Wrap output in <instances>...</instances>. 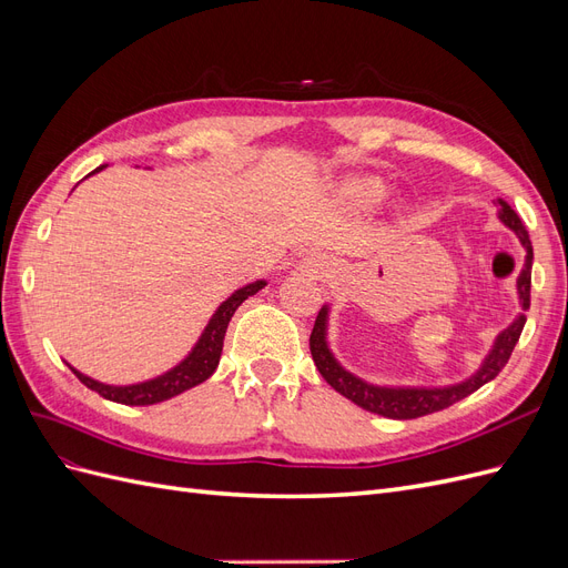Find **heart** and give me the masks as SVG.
Instances as JSON below:
<instances>
[{
	"mask_svg": "<svg viewBox=\"0 0 568 568\" xmlns=\"http://www.w3.org/2000/svg\"><path fill=\"white\" fill-rule=\"evenodd\" d=\"M348 194L363 205H374L386 196V184L376 178H359L348 184Z\"/></svg>",
	"mask_w": 568,
	"mask_h": 568,
	"instance_id": "heart-1",
	"label": "heart"
}]
</instances>
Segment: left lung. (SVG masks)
I'll use <instances>...</instances> for the list:
<instances>
[{
    "instance_id": "left-lung-1",
    "label": "left lung",
    "mask_w": 568,
    "mask_h": 568,
    "mask_svg": "<svg viewBox=\"0 0 568 568\" xmlns=\"http://www.w3.org/2000/svg\"><path fill=\"white\" fill-rule=\"evenodd\" d=\"M500 220L514 234L519 236L521 246L526 248V265L517 280V288H519L521 307L524 311H528L530 267H532L530 239H528L526 227L521 225L519 215L514 213L503 199H500ZM326 313H329V307L324 305L315 320L313 334H311V353L315 359V367L320 369L326 384H329L334 390H338L341 395H346V398L353 400L357 407L374 412V415L388 417V419H417L424 415H432V412L455 405L457 400L467 398V395H471L474 390H478L480 386L495 379V376L500 374L503 367L507 365V359H509L514 346H517V341H519V336L524 332V324H526V315L521 313L500 336H497L484 367H480L467 382H462L457 386H448V388H386V386H374V384L357 379V376H353L351 372H346L336 363L334 355L329 353V346H326Z\"/></svg>"
}]
</instances>
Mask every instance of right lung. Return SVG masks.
Returning a JSON list of instances; mask_svg holds the SVG:
<instances>
[{"mask_svg":"<svg viewBox=\"0 0 568 568\" xmlns=\"http://www.w3.org/2000/svg\"><path fill=\"white\" fill-rule=\"evenodd\" d=\"M106 165H99L94 173L99 170H104ZM265 286V282H253L244 288L234 291V294L222 303L215 315L211 317L209 326H205L199 343L194 346V351L189 353L178 367H173L170 372L156 376V379L151 382H142V384H132V386H109V384H99L90 376L80 374L78 369H73V374L78 379L97 390L101 398L120 403V405H153V403H163L168 398H173V395H180L182 390L199 386L201 382L209 379V376L215 372L217 363H220V353H222V343H225V334H227V324L232 320V315L236 313V307L242 305L248 296L257 294Z\"/></svg>","mask_w":568,"mask_h":568,"instance_id":"1","label":"right lung"}]
</instances>
